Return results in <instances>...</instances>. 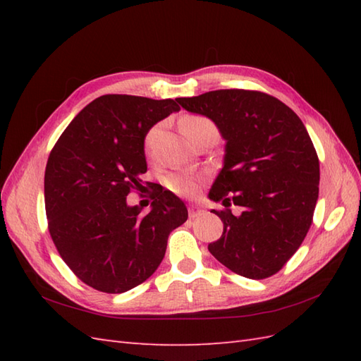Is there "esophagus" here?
Here are the masks:
<instances>
[{
	"mask_svg": "<svg viewBox=\"0 0 361 361\" xmlns=\"http://www.w3.org/2000/svg\"><path fill=\"white\" fill-rule=\"evenodd\" d=\"M203 214H204V211L198 204H189V217L190 219H197V217L203 216Z\"/></svg>",
	"mask_w": 361,
	"mask_h": 361,
	"instance_id": "34e87169",
	"label": "esophagus"
}]
</instances>
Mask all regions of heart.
Masks as SVG:
<instances>
[{
	"label": "heart",
	"mask_w": 361,
	"mask_h": 361,
	"mask_svg": "<svg viewBox=\"0 0 361 361\" xmlns=\"http://www.w3.org/2000/svg\"><path fill=\"white\" fill-rule=\"evenodd\" d=\"M208 124H211L209 119L198 116V114H188V116H185L180 121V128L183 135L189 137L195 128L202 126H208ZM150 140H152V133L147 136V141H145L147 147L150 144ZM202 183H203V175L194 171H189V169H173V171H171L164 176V185L171 189L172 192L183 197L195 195L198 192V189H200Z\"/></svg>",
	"instance_id": "obj_1"
}]
</instances>
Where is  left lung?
<instances>
[{
    "label": "left lung",
    "mask_w": 361,
    "mask_h": 361,
    "mask_svg": "<svg viewBox=\"0 0 361 361\" xmlns=\"http://www.w3.org/2000/svg\"><path fill=\"white\" fill-rule=\"evenodd\" d=\"M209 118L226 141L224 167L209 190L224 211V234L208 245L229 270L250 279L278 273L301 247L319 192V161L302 121L270 94L216 90L176 99ZM244 211L234 216L227 206Z\"/></svg>",
    "instance_id": "8db88e82"
}]
</instances>
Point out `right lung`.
I'll return each mask as SVG.
<instances>
[{
    "mask_svg": "<svg viewBox=\"0 0 361 361\" xmlns=\"http://www.w3.org/2000/svg\"><path fill=\"white\" fill-rule=\"evenodd\" d=\"M180 106L173 99L105 94L88 104L49 153L44 208L59 255L104 293H124L155 273L167 237L188 220L186 204L157 189L152 209L128 206L147 172L144 137Z\"/></svg>",
    "mask_w": 361,
    "mask_h": 361,
    "instance_id": "1",
    "label": "right lung"
}]
</instances>
